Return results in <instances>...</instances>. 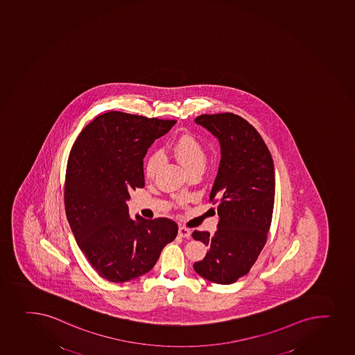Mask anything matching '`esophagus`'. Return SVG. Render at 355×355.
Returning a JSON list of instances; mask_svg holds the SVG:
<instances>
[{
    "mask_svg": "<svg viewBox=\"0 0 355 355\" xmlns=\"http://www.w3.org/2000/svg\"><path fill=\"white\" fill-rule=\"evenodd\" d=\"M179 234L180 237H184V239H189L191 235V229L184 228V227H179Z\"/></svg>",
    "mask_w": 355,
    "mask_h": 355,
    "instance_id": "obj_1",
    "label": "esophagus"
}]
</instances>
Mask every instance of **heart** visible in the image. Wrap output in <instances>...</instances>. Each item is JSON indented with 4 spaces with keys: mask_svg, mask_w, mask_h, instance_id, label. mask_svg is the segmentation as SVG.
<instances>
[{
    "mask_svg": "<svg viewBox=\"0 0 355 355\" xmlns=\"http://www.w3.org/2000/svg\"><path fill=\"white\" fill-rule=\"evenodd\" d=\"M173 154L179 161L186 172L191 169L205 168V153L201 144L191 135H181L173 145ZM160 153H152L147 157L145 162L146 178H153L160 166Z\"/></svg>",
    "mask_w": 355,
    "mask_h": 355,
    "instance_id": "b5f03b06",
    "label": "heart"
}]
</instances>
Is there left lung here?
Masks as SVG:
<instances>
[{"instance_id": "obj_1", "label": "left lung", "mask_w": 355, "mask_h": 355, "mask_svg": "<svg viewBox=\"0 0 355 355\" xmlns=\"http://www.w3.org/2000/svg\"><path fill=\"white\" fill-rule=\"evenodd\" d=\"M195 123L218 140L220 160L210 200H216L217 230L194 232L209 251L194 270L216 284L247 275L266 242L275 202V169L254 127L234 113L203 114Z\"/></svg>"}]
</instances>
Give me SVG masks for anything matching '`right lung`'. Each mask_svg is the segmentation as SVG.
Returning a JSON list of instances; mask_svg holds the SVG:
<instances>
[{"label": "right lung", "mask_w": 355, "mask_h": 355, "mask_svg": "<svg viewBox=\"0 0 355 355\" xmlns=\"http://www.w3.org/2000/svg\"><path fill=\"white\" fill-rule=\"evenodd\" d=\"M174 120L104 113L80 132L67 161L64 203L79 249L99 276L113 283L152 270L178 235L169 218H132L130 191L145 186L144 157Z\"/></svg>", "instance_id": "obj_1"}]
</instances>
